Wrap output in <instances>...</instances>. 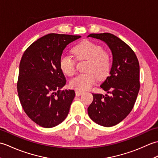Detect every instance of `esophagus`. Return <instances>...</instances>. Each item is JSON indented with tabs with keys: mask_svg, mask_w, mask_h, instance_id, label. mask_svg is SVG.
I'll return each instance as SVG.
<instances>
[{
	"mask_svg": "<svg viewBox=\"0 0 158 158\" xmlns=\"http://www.w3.org/2000/svg\"><path fill=\"white\" fill-rule=\"evenodd\" d=\"M83 94V92L82 91H80V90H75V95L77 96H81V94Z\"/></svg>",
	"mask_w": 158,
	"mask_h": 158,
	"instance_id": "34e87169",
	"label": "esophagus"
}]
</instances>
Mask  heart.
I'll return each instance as SVG.
<instances>
[{"instance_id":"1","label":"heart","mask_w":158,"mask_h":158,"mask_svg":"<svg viewBox=\"0 0 158 158\" xmlns=\"http://www.w3.org/2000/svg\"><path fill=\"white\" fill-rule=\"evenodd\" d=\"M73 52L78 60H88L86 73L79 74L70 80V86L77 90L89 89L96 82L97 78L103 79L109 75L111 68V60L108 52L100 45L90 41L79 43L73 49ZM60 67L68 76L76 72V61L72 56L63 53L60 57Z\"/></svg>"}]
</instances>
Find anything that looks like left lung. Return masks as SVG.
Listing matches in <instances>:
<instances>
[{"label": "left lung", "mask_w": 158, "mask_h": 158, "mask_svg": "<svg viewBox=\"0 0 158 158\" xmlns=\"http://www.w3.org/2000/svg\"><path fill=\"white\" fill-rule=\"evenodd\" d=\"M105 42L112 52L110 75L100 88L109 95L92 94L94 99L88 109L90 118L105 127L122 122L132 110L140 89V67L135 52L125 42L110 33L90 34Z\"/></svg>", "instance_id": "1"}]
</instances>
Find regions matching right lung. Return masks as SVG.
Listing matches in <instances>:
<instances>
[{
    "mask_svg": "<svg viewBox=\"0 0 158 158\" xmlns=\"http://www.w3.org/2000/svg\"><path fill=\"white\" fill-rule=\"evenodd\" d=\"M78 35L48 34L26 49L19 63L18 96L26 115L39 126L49 128L66 119L75 98L72 89L61 91L66 79L60 57Z\"/></svg>",
    "mask_w": 158,
    "mask_h": 158,
    "instance_id": "add662e5",
    "label": "right lung"
}]
</instances>
